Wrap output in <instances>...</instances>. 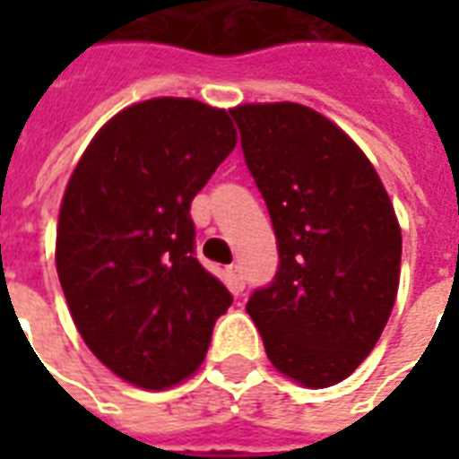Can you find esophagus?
I'll return each mask as SVG.
<instances>
[{
  "mask_svg": "<svg viewBox=\"0 0 459 459\" xmlns=\"http://www.w3.org/2000/svg\"><path fill=\"white\" fill-rule=\"evenodd\" d=\"M226 275H229V285L233 292H240V290L246 288V280H243V273H240L238 263H233L226 268Z\"/></svg>",
  "mask_w": 459,
  "mask_h": 459,
  "instance_id": "34e87169",
  "label": "esophagus"
}]
</instances>
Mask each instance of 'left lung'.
Masks as SVG:
<instances>
[{
    "label": "left lung",
    "instance_id": "8db88e82",
    "mask_svg": "<svg viewBox=\"0 0 459 459\" xmlns=\"http://www.w3.org/2000/svg\"><path fill=\"white\" fill-rule=\"evenodd\" d=\"M268 206L280 265L250 295L268 359L327 388L371 354L394 309L401 226L374 164L325 115L298 103L230 110Z\"/></svg>",
    "mask_w": 459,
    "mask_h": 459
}]
</instances>
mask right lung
I'll list each match as a JSON object with an SVG mask.
<instances>
[{"mask_svg":"<svg viewBox=\"0 0 459 459\" xmlns=\"http://www.w3.org/2000/svg\"><path fill=\"white\" fill-rule=\"evenodd\" d=\"M236 142L226 110L152 98L105 122L68 179L58 280L88 349L127 384L194 374L233 302L196 258L189 209Z\"/></svg>","mask_w":459,"mask_h":459,"instance_id":"add662e5","label":"right lung"}]
</instances>
